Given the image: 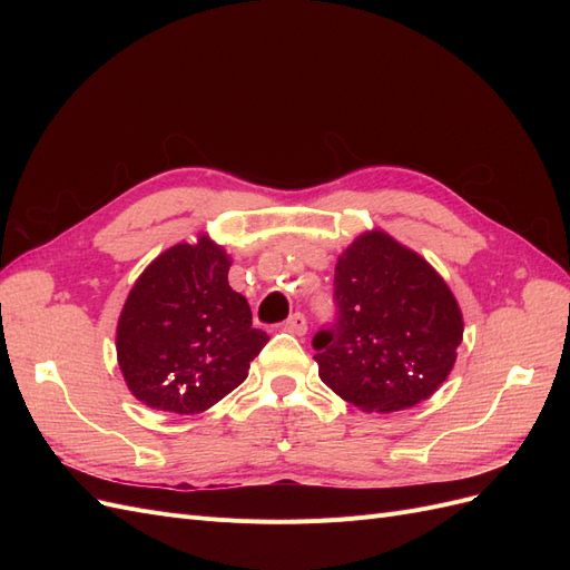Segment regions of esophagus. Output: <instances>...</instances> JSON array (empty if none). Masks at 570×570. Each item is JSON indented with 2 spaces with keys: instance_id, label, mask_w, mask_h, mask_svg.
Returning <instances> with one entry per match:
<instances>
[{
  "instance_id": "1",
  "label": "esophagus",
  "mask_w": 570,
  "mask_h": 570,
  "mask_svg": "<svg viewBox=\"0 0 570 570\" xmlns=\"http://www.w3.org/2000/svg\"><path fill=\"white\" fill-rule=\"evenodd\" d=\"M306 316L304 314H292L287 321H285V331L292 333V335H306Z\"/></svg>"
}]
</instances>
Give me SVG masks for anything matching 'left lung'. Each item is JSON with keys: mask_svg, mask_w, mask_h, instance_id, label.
I'll return each mask as SVG.
<instances>
[{"mask_svg": "<svg viewBox=\"0 0 570 570\" xmlns=\"http://www.w3.org/2000/svg\"><path fill=\"white\" fill-rule=\"evenodd\" d=\"M335 318L314 335L321 381L361 411L428 400L450 375L463 321L428 262L381 230L337 258Z\"/></svg>", "mask_w": 570, "mask_h": 570, "instance_id": "obj_1", "label": "left lung"}]
</instances>
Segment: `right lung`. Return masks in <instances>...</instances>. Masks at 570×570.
Masks as SVG:
<instances>
[{"mask_svg":"<svg viewBox=\"0 0 570 570\" xmlns=\"http://www.w3.org/2000/svg\"><path fill=\"white\" fill-rule=\"evenodd\" d=\"M230 258L209 237L176 245L137 278L118 318V366L151 409L199 413L247 377L268 335L228 283Z\"/></svg>","mask_w":570,"mask_h":570,"instance_id":"obj_1","label":"right lung"}]
</instances>
